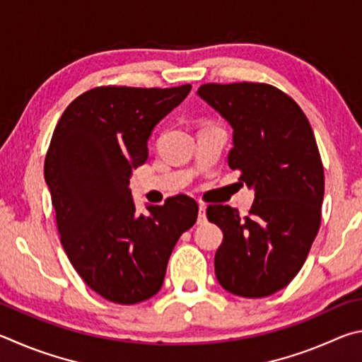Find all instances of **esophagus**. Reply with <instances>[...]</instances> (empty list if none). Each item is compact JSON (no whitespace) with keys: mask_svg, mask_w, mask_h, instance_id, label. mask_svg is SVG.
<instances>
[{"mask_svg":"<svg viewBox=\"0 0 362 362\" xmlns=\"http://www.w3.org/2000/svg\"><path fill=\"white\" fill-rule=\"evenodd\" d=\"M199 224H205L206 223V206L204 204H200L199 206V219H197Z\"/></svg>","mask_w":362,"mask_h":362,"instance_id":"esophagus-1","label":"esophagus"}]
</instances>
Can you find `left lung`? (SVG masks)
Wrapping results in <instances>:
<instances>
[{
    "label": "left lung",
    "instance_id": "obj_1",
    "mask_svg": "<svg viewBox=\"0 0 362 362\" xmlns=\"http://www.w3.org/2000/svg\"><path fill=\"white\" fill-rule=\"evenodd\" d=\"M197 93L232 125L227 162L255 189L246 216L206 208L224 232L216 278L235 296L267 297L299 274L320 230L325 170L312 125L289 95L264 82H211Z\"/></svg>",
    "mask_w": 362,
    "mask_h": 362
}]
</instances>
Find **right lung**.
Returning <instances> with one entry per match:
<instances>
[{"label": "right lung", "instance_id": "add662e5", "mask_svg": "<svg viewBox=\"0 0 362 362\" xmlns=\"http://www.w3.org/2000/svg\"><path fill=\"white\" fill-rule=\"evenodd\" d=\"M192 86H101L74 98L50 139L44 176L69 262L106 300L133 305L158 293L171 251L199 205L175 195L136 213L132 168L148 160V138Z\"/></svg>", "mask_w": 362, "mask_h": 362}]
</instances>
